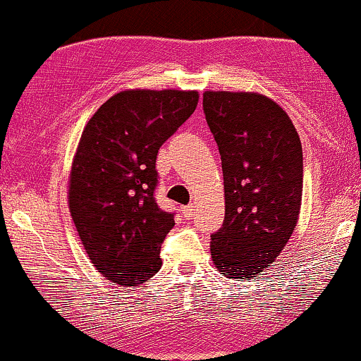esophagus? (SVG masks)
Returning <instances> with one entry per match:
<instances>
[{
	"label": "esophagus",
	"instance_id": "obj_1",
	"mask_svg": "<svg viewBox=\"0 0 361 361\" xmlns=\"http://www.w3.org/2000/svg\"><path fill=\"white\" fill-rule=\"evenodd\" d=\"M195 209H196V204L190 203V204H186V207H181V213H183V216L186 218V220H191L195 214Z\"/></svg>",
	"mask_w": 361,
	"mask_h": 361
}]
</instances>
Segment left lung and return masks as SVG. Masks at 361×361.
I'll return each mask as SVG.
<instances>
[{"mask_svg": "<svg viewBox=\"0 0 361 361\" xmlns=\"http://www.w3.org/2000/svg\"><path fill=\"white\" fill-rule=\"evenodd\" d=\"M203 111L225 183V220L212 235V258L223 275L250 280L275 263L298 221L302 141L263 94L207 91Z\"/></svg>", "mask_w": 361, "mask_h": 361, "instance_id": "left-lung-1", "label": "left lung"}]
</instances>
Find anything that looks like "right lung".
I'll return each mask as SVG.
<instances>
[{"label":"right lung","mask_w":361,"mask_h":361,"mask_svg":"<svg viewBox=\"0 0 361 361\" xmlns=\"http://www.w3.org/2000/svg\"><path fill=\"white\" fill-rule=\"evenodd\" d=\"M196 104V91H121L85 126L68 202L91 263L109 281L136 286L161 268L159 250L175 213L154 198L158 149Z\"/></svg>","instance_id":"obj_1"}]
</instances>
